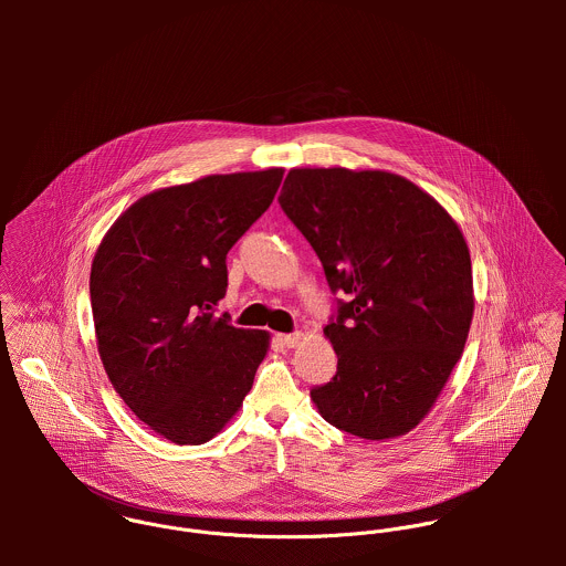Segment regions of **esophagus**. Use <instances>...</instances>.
Here are the masks:
<instances>
[{
  "instance_id": "esophagus-1",
  "label": "esophagus",
  "mask_w": 566,
  "mask_h": 566,
  "mask_svg": "<svg viewBox=\"0 0 566 566\" xmlns=\"http://www.w3.org/2000/svg\"><path fill=\"white\" fill-rule=\"evenodd\" d=\"M301 339H303V335H301V333H281V335H279V342H281L283 346H287V348L298 346V344H301Z\"/></svg>"
}]
</instances>
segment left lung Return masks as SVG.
<instances>
[{
  "label": "left lung",
  "instance_id": "1",
  "mask_svg": "<svg viewBox=\"0 0 566 566\" xmlns=\"http://www.w3.org/2000/svg\"><path fill=\"white\" fill-rule=\"evenodd\" d=\"M279 205L312 243L337 312L324 335L335 377L312 390L333 427L386 440L413 429L462 357L473 321L471 254L455 220L403 176L290 169Z\"/></svg>",
  "mask_w": 566,
  "mask_h": 566
}]
</instances>
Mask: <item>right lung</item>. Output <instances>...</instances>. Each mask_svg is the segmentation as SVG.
<instances>
[{
    "mask_svg": "<svg viewBox=\"0 0 566 566\" xmlns=\"http://www.w3.org/2000/svg\"><path fill=\"white\" fill-rule=\"evenodd\" d=\"M283 169L216 174L126 209L88 279L104 370L135 416L176 444L211 440L242 407L270 335L216 305L227 254L265 213Z\"/></svg>",
    "mask_w": 566,
    "mask_h": 566,
    "instance_id": "obj_1",
    "label": "right lung"
}]
</instances>
